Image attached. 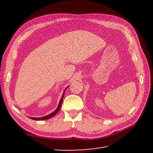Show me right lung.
Instances as JSON below:
<instances>
[{"instance_id":"right-lung-1","label":"right lung","mask_w":153,"mask_h":153,"mask_svg":"<svg viewBox=\"0 0 153 153\" xmlns=\"http://www.w3.org/2000/svg\"><path fill=\"white\" fill-rule=\"evenodd\" d=\"M65 91H66V89L64 90V92H63V94H62V97H61V100H60V102H59V104L58 107L57 108V109H56V110H55L53 112L51 113L50 114H49V115H46V116H44V117H39V118H36V117H30V119H33V120H36V121H43V120L48 119H50V118H51V117H53L54 115L59 112V110H60V108H61L62 103V100H63V97H64V92H65Z\"/></svg>"}]
</instances>
